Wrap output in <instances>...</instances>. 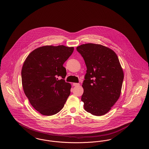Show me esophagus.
Instances as JSON below:
<instances>
[{
	"label": "esophagus",
	"mask_w": 149,
	"mask_h": 149,
	"mask_svg": "<svg viewBox=\"0 0 149 149\" xmlns=\"http://www.w3.org/2000/svg\"><path fill=\"white\" fill-rule=\"evenodd\" d=\"M73 85L75 86H80V84L75 83H73Z\"/></svg>",
	"instance_id": "esophagus-1"
}]
</instances>
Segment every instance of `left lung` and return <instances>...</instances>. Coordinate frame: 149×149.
I'll list each match as a JSON object with an SVG mask.
<instances>
[{
  "mask_svg": "<svg viewBox=\"0 0 149 149\" xmlns=\"http://www.w3.org/2000/svg\"><path fill=\"white\" fill-rule=\"evenodd\" d=\"M77 49L87 68L82 85L84 109L94 115H104L121 94L124 76L119 58L112 49L100 44H82Z\"/></svg>",
  "mask_w": 149,
  "mask_h": 149,
  "instance_id": "1",
  "label": "left lung"
}]
</instances>
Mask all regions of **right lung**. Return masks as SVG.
Instances as JSON below:
<instances>
[{"label":"right lung","mask_w":149,"mask_h":149,"mask_svg":"<svg viewBox=\"0 0 149 149\" xmlns=\"http://www.w3.org/2000/svg\"><path fill=\"white\" fill-rule=\"evenodd\" d=\"M74 48L45 45L32 51L24 61L22 82L24 93L32 107L43 115L50 116L63 108L70 94L63 66ZM61 76L59 80L57 77Z\"/></svg>","instance_id":"right-lung-1"}]
</instances>
